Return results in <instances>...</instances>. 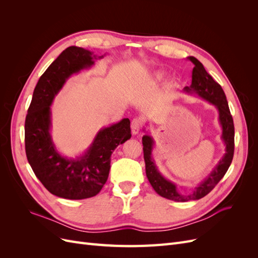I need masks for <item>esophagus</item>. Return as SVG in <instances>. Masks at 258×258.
<instances>
[{"label":"esophagus","mask_w":258,"mask_h":258,"mask_svg":"<svg viewBox=\"0 0 258 258\" xmlns=\"http://www.w3.org/2000/svg\"><path fill=\"white\" fill-rule=\"evenodd\" d=\"M142 127V122L139 118H135L131 122V131H132V135H138L140 130H141Z\"/></svg>","instance_id":"esophagus-1"}]
</instances>
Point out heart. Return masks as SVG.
I'll use <instances>...</instances> for the list:
<instances>
[{
	"label": "heart",
	"instance_id": "obj_1",
	"mask_svg": "<svg viewBox=\"0 0 258 258\" xmlns=\"http://www.w3.org/2000/svg\"><path fill=\"white\" fill-rule=\"evenodd\" d=\"M162 76H163L162 72H159V71H157V72H154V73L152 74L151 79H152L153 81H155V82H158V81H160V80L162 79Z\"/></svg>",
	"mask_w": 258,
	"mask_h": 258
}]
</instances>
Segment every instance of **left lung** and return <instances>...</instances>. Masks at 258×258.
<instances>
[{"instance_id":"left-lung-1","label":"left lung","mask_w":258,"mask_h":258,"mask_svg":"<svg viewBox=\"0 0 258 258\" xmlns=\"http://www.w3.org/2000/svg\"><path fill=\"white\" fill-rule=\"evenodd\" d=\"M194 63L191 73V85L184 87L183 91L188 95H197L207 102L214 105L218 111V121L222 126V140L225 143V155L218 161L217 165L204 181L189 194H182L177 190L174 183L163 176L158 168L156 167L155 160L152 158L154 148V139L150 135H145L142 138L143 153L145 161L146 176L150 181L154 190L161 197L170 200L185 202L189 200H198L204 198L212 190L215 185L221 181L230 166L235 150V127H233L232 116L230 114L227 99L221 85H218L213 77L207 71L201 62L195 57H187Z\"/></svg>"}]
</instances>
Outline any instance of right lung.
I'll list each match as a JSON object with an SVG mask.
<instances>
[{"label": "right lung", "mask_w": 258, "mask_h": 258, "mask_svg": "<svg viewBox=\"0 0 258 258\" xmlns=\"http://www.w3.org/2000/svg\"><path fill=\"white\" fill-rule=\"evenodd\" d=\"M105 57L76 46H70L38 80L25 122L27 158L45 188L60 198L80 200L96 196L106 183L115 148L131 138L130 120L100 129L91 145L75 158L62 156L51 139L53 99L73 74L90 69Z\"/></svg>", "instance_id": "1"}]
</instances>
